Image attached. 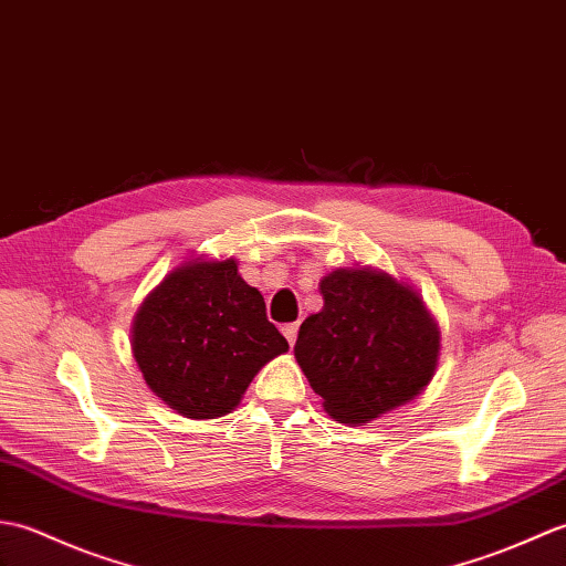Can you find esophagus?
I'll return each mask as SVG.
<instances>
[{
    "mask_svg": "<svg viewBox=\"0 0 566 566\" xmlns=\"http://www.w3.org/2000/svg\"><path fill=\"white\" fill-rule=\"evenodd\" d=\"M297 329H300V326H297V322H293V324H283V336L287 338V344H295V338H297Z\"/></svg>",
    "mask_w": 566,
    "mask_h": 566,
    "instance_id": "34e87169",
    "label": "esophagus"
}]
</instances>
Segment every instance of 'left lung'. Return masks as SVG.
Instances as JSON below:
<instances>
[{"label":"left lung","mask_w":566,"mask_h":566,"mask_svg":"<svg viewBox=\"0 0 566 566\" xmlns=\"http://www.w3.org/2000/svg\"><path fill=\"white\" fill-rule=\"evenodd\" d=\"M324 307L300 326L295 358L324 409L366 423L417 397L438 363V329L419 295L385 273L336 269Z\"/></svg>","instance_id":"obj_1"}]
</instances>
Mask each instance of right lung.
Returning a JSON list of instances; mask_svg holds the SVG:
<instances>
[{
  "instance_id": "right-lung-1",
  "label": "right lung",
  "mask_w": 566,
  "mask_h": 566,
  "mask_svg": "<svg viewBox=\"0 0 566 566\" xmlns=\"http://www.w3.org/2000/svg\"><path fill=\"white\" fill-rule=\"evenodd\" d=\"M285 350V336L234 259L179 266L147 295L133 324L145 382L188 419L230 413L254 375Z\"/></svg>"
}]
</instances>
